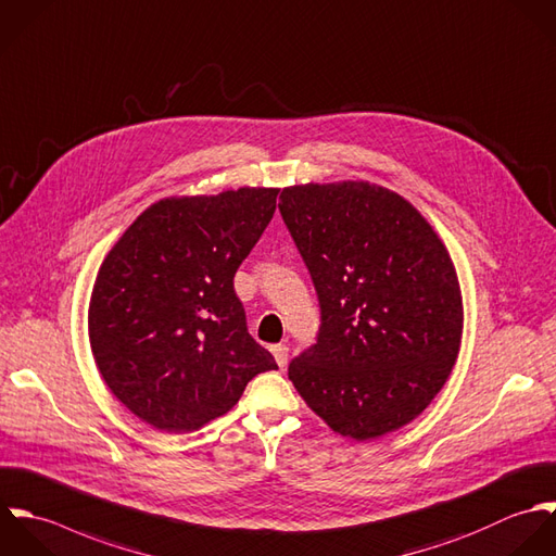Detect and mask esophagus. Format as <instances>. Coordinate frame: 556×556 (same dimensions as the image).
Instances as JSON below:
<instances>
[{"label": "esophagus", "mask_w": 556, "mask_h": 556, "mask_svg": "<svg viewBox=\"0 0 556 556\" xmlns=\"http://www.w3.org/2000/svg\"><path fill=\"white\" fill-rule=\"evenodd\" d=\"M271 354H274L278 367L285 369V367H287V361H289V348H287V345H274V348H271Z\"/></svg>", "instance_id": "obj_1"}]
</instances>
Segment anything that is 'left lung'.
Segmentation results:
<instances>
[{"instance_id":"left-lung-1","label":"left lung","mask_w":556,"mask_h":556,"mask_svg":"<svg viewBox=\"0 0 556 556\" xmlns=\"http://www.w3.org/2000/svg\"><path fill=\"white\" fill-rule=\"evenodd\" d=\"M280 215L313 278L321 326L289 379L334 431L369 440L444 386L464 330L451 256L399 193L370 184L282 189Z\"/></svg>"}]
</instances>
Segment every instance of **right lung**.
<instances>
[{"mask_svg":"<svg viewBox=\"0 0 556 556\" xmlns=\"http://www.w3.org/2000/svg\"><path fill=\"white\" fill-rule=\"evenodd\" d=\"M276 195L241 187L160 200L105 256L88 308L92 354L116 399L155 429H200L254 375L278 369L232 285Z\"/></svg>","mask_w":556,"mask_h":556,"instance_id":"add662e5","label":"right lung"}]
</instances>
